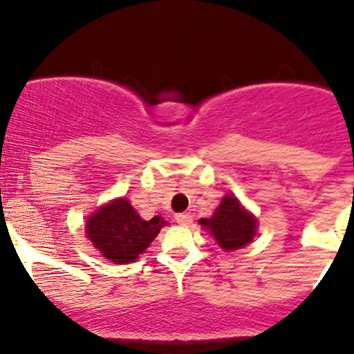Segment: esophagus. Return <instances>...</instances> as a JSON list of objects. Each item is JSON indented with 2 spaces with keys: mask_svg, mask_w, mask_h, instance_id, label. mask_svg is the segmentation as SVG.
I'll return each mask as SVG.
<instances>
[{
  "mask_svg": "<svg viewBox=\"0 0 354 354\" xmlns=\"http://www.w3.org/2000/svg\"><path fill=\"white\" fill-rule=\"evenodd\" d=\"M174 219H176L178 224H181V226H188V224H192V216L190 214H176L174 216Z\"/></svg>",
  "mask_w": 354,
  "mask_h": 354,
  "instance_id": "1",
  "label": "esophagus"
}]
</instances>
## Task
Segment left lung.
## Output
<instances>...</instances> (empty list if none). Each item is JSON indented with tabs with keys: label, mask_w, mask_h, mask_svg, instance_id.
I'll return each mask as SVG.
<instances>
[{
	"label": "left lung",
	"mask_w": 354,
	"mask_h": 354,
	"mask_svg": "<svg viewBox=\"0 0 354 354\" xmlns=\"http://www.w3.org/2000/svg\"><path fill=\"white\" fill-rule=\"evenodd\" d=\"M198 224L212 234L223 250L243 248L257 234L255 216L233 195H224L214 216L200 219Z\"/></svg>",
	"instance_id": "left-lung-1"
}]
</instances>
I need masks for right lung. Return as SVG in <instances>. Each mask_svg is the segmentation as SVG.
I'll return each mask as SVG.
<instances>
[{
    "label": "right lung",
    "instance_id": "right-lung-1",
    "mask_svg": "<svg viewBox=\"0 0 354 354\" xmlns=\"http://www.w3.org/2000/svg\"><path fill=\"white\" fill-rule=\"evenodd\" d=\"M166 224L160 216L144 221L130 200L121 197L99 207L87 219L85 233L102 257L114 263H130L149 248Z\"/></svg>",
    "mask_w": 354,
    "mask_h": 354
}]
</instances>
